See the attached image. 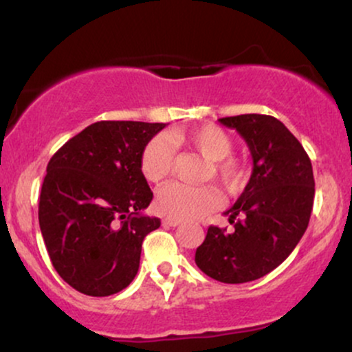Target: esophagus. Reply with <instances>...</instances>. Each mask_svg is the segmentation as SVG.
<instances>
[{"instance_id": "34e87169", "label": "esophagus", "mask_w": 352, "mask_h": 352, "mask_svg": "<svg viewBox=\"0 0 352 352\" xmlns=\"http://www.w3.org/2000/svg\"><path fill=\"white\" fill-rule=\"evenodd\" d=\"M162 223L165 225V227H179V225L182 223V220H179V218L165 217V218H162Z\"/></svg>"}]
</instances>
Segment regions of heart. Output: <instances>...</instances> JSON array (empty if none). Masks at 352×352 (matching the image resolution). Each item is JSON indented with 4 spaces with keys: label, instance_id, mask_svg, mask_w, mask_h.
Instances as JSON below:
<instances>
[{
    "label": "heart",
    "instance_id": "b5f03b06",
    "mask_svg": "<svg viewBox=\"0 0 352 352\" xmlns=\"http://www.w3.org/2000/svg\"><path fill=\"white\" fill-rule=\"evenodd\" d=\"M175 144L195 148L205 159L212 160V175L221 188L235 193L248 179V167L241 157L232 155L233 140L227 131L213 124H205L192 131H175ZM173 168V145L165 135H155L140 153V172L151 184H160ZM218 193L213 187H190L184 184H168L159 190L155 207L165 217L197 218L217 207Z\"/></svg>",
    "mask_w": 352,
    "mask_h": 352
}]
</instances>
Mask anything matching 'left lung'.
Returning <instances> with one entry per match:
<instances>
[{
    "instance_id": "obj_1",
    "label": "left lung",
    "mask_w": 352,
    "mask_h": 352,
    "mask_svg": "<svg viewBox=\"0 0 352 352\" xmlns=\"http://www.w3.org/2000/svg\"><path fill=\"white\" fill-rule=\"evenodd\" d=\"M218 120L243 137L253 172L225 212L233 230L212 225L195 263L213 280L236 285L265 276L289 256L308 228L314 177L300 140L276 117L241 114Z\"/></svg>"
}]
</instances>
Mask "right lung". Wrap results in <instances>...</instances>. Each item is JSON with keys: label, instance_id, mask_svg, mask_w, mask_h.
I'll list each match as a JSON object with an SVG mask.
<instances>
[{"label": "right lung", "instance_id": "1", "mask_svg": "<svg viewBox=\"0 0 352 352\" xmlns=\"http://www.w3.org/2000/svg\"><path fill=\"white\" fill-rule=\"evenodd\" d=\"M165 124L100 120L67 140L47 164L39 227L56 272L87 296L122 292L139 272L142 241L160 227L142 215L152 190L140 153Z\"/></svg>", "mask_w": 352, "mask_h": 352}]
</instances>
